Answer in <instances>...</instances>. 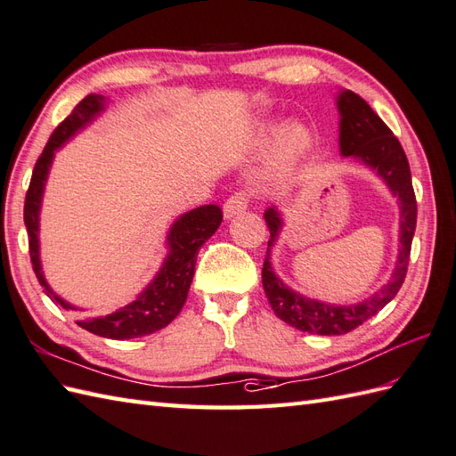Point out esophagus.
<instances>
[{
  "label": "esophagus",
  "instance_id": "obj_1",
  "mask_svg": "<svg viewBox=\"0 0 456 456\" xmlns=\"http://www.w3.org/2000/svg\"><path fill=\"white\" fill-rule=\"evenodd\" d=\"M248 202L250 200H248L247 192H235L231 198H227V202L224 204V216L227 219H231V217L242 214V211L248 208Z\"/></svg>",
  "mask_w": 456,
  "mask_h": 456
}]
</instances>
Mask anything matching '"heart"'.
<instances>
[{
  "instance_id": "b5f03b06",
  "label": "heart",
  "mask_w": 456,
  "mask_h": 456,
  "mask_svg": "<svg viewBox=\"0 0 456 456\" xmlns=\"http://www.w3.org/2000/svg\"><path fill=\"white\" fill-rule=\"evenodd\" d=\"M280 126L278 124H266L262 126L258 135H256V145L258 147H268L273 137L278 135ZM311 145V134L309 130L305 128L301 124H291L288 128L283 130V134L280 135L278 142V150H276V157H273V167H276L278 175H285L289 168L299 161L303 157V153L309 150Z\"/></svg>"
}]
</instances>
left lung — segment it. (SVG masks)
Here are the masks:
<instances>
[{"mask_svg":"<svg viewBox=\"0 0 456 456\" xmlns=\"http://www.w3.org/2000/svg\"><path fill=\"white\" fill-rule=\"evenodd\" d=\"M338 110H340V151L344 157H354L355 161L369 168L385 180L393 196L398 198L400 206V248L393 278L383 285L373 297L357 305H330L316 299L303 297L301 293L289 289L272 268L270 247L276 242L283 219L278 208H268L264 219L270 229L268 252L262 268V285L266 291L272 311L280 321L295 326L301 332L321 336H340L352 332L371 319L385 305L395 299V295L404 283L411 239L416 231V194L411 188L410 165L404 150L388 126L379 118V114L354 91H342L338 94Z\"/></svg>","mask_w":456,"mask_h":456,"instance_id":"obj_1","label":"left lung"}]
</instances>
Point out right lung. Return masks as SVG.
Listing matches in <instances>:
<instances>
[{
  "label": "right lung",
  "mask_w": 456,
  "mask_h": 456,
  "mask_svg": "<svg viewBox=\"0 0 456 456\" xmlns=\"http://www.w3.org/2000/svg\"><path fill=\"white\" fill-rule=\"evenodd\" d=\"M102 110V94H87L71 110L68 118L50 135L45 151L38 157L25 198V225L28 232V252L30 262H33V270L48 297L61 305L63 309L73 311H76V306H71L69 303L58 297L50 289V285L45 280V273H42L38 254V214L42 204V192H45L46 176L56 150L66 143L77 130L85 128ZM221 221H224V211L214 204L200 206L188 211V214L180 216L173 224L171 231H168V254L163 266L159 270L155 280L140 293V297L110 314L85 316V319L77 321V324L85 328V330L102 338H112V340H130V338L147 336L161 330L167 324H171L188 297L190 283H192L194 278L198 250L217 231Z\"/></svg>",
  "instance_id": "1"
}]
</instances>
